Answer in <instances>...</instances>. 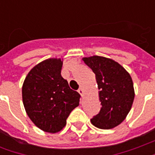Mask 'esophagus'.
<instances>
[{"mask_svg":"<svg viewBox=\"0 0 155 155\" xmlns=\"http://www.w3.org/2000/svg\"><path fill=\"white\" fill-rule=\"evenodd\" d=\"M78 92H79V94H81V96H83V95H84V91H83V89L80 88V89L78 90Z\"/></svg>","mask_w":155,"mask_h":155,"instance_id":"esophagus-1","label":"esophagus"}]
</instances>
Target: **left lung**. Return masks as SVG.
Returning a JSON list of instances; mask_svg holds the SVG:
<instances>
[{
  "label": "left lung",
  "mask_w": 155,
  "mask_h": 155,
  "mask_svg": "<svg viewBox=\"0 0 155 155\" xmlns=\"http://www.w3.org/2000/svg\"><path fill=\"white\" fill-rule=\"evenodd\" d=\"M82 61L95 74L102 105L91 124L102 130L113 129L125 120L131 110L134 99L132 78L121 64L110 58L93 55Z\"/></svg>",
  "instance_id": "left-lung-1"
}]
</instances>
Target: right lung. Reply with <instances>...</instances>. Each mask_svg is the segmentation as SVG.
Here are the masks:
<instances>
[{
  "instance_id": "add662e5",
  "label": "right lung",
  "mask_w": 155,
  "mask_h": 155,
  "mask_svg": "<svg viewBox=\"0 0 155 155\" xmlns=\"http://www.w3.org/2000/svg\"><path fill=\"white\" fill-rule=\"evenodd\" d=\"M63 60L50 58L32 68L22 85L25 112L40 130L54 134L66 124L71 112L80 104V94L61 76Z\"/></svg>"
}]
</instances>
